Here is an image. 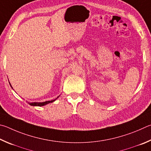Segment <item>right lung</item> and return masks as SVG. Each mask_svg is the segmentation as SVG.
Segmentation results:
<instances>
[{
	"mask_svg": "<svg viewBox=\"0 0 151 151\" xmlns=\"http://www.w3.org/2000/svg\"><path fill=\"white\" fill-rule=\"evenodd\" d=\"M9 83H10V82H9ZM10 86H11V85H10ZM59 96H58L55 99L51 100V101H44V102H32V103L28 102V104H29V105H32V106H40V107L44 106V105H46L47 104H50V103L54 102V101H55V100H56L58 98V97H59Z\"/></svg>",
	"mask_w": 151,
	"mask_h": 151,
	"instance_id": "1",
	"label": "right lung"
}]
</instances>
